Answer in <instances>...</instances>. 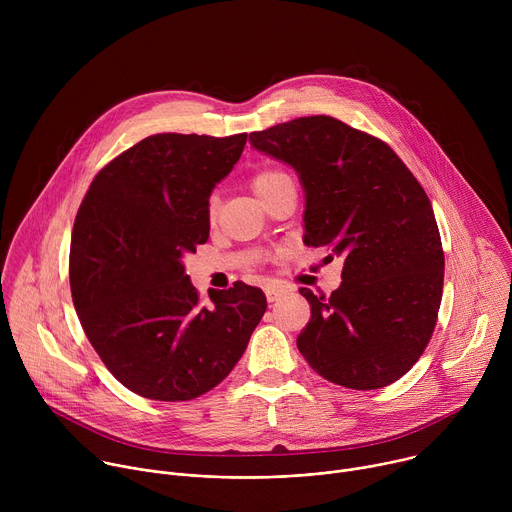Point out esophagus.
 I'll list each match as a JSON object with an SVG mask.
<instances>
[{
  "instance_id": "obj_1",
  "label": "esophagus",
  "mask_w": 512,
  "mask_h": 512,
  "mask_svg": "<svg viewBox=\"0 0 512 512\" xmlns=\"http://www.w3.org/2000/svg\"><path fill=\"white\" fill-rule=\"evenodd\" d=\"M285 285L277 283V281H271L265 285V296H267V302H277L281 296H285Z\"/></svg>"
}]
</instances>
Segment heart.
<instances>
[{"instance_id":"b5f03b06","label":"heart","mask_w":512,"mask_h":512,"mask_svg":"<svg viewBox=\"0 0 512 512\" xmlns=\"http://www.w3.org/2000/svg\"><path fill=\"white\" fill-rule=\"evenodd\" d=\"M287 180H291V178H289L283 170L265 168V170H259L257 174H253V178H251V188H253V192L257 194V198L263 202V200H267V198H269L283 182H287ZM206 212H208L210 221H214V218H216V200H214V198H210Z\"/></svg>"}]
</instances>
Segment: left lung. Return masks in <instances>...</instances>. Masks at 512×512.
I'll return each mask as SVG.
<instances>
[{"mask_svg": "<svg viewBox=\"0 0 512 512\" xmlns=\"http://www.w3.org/2000/svg\"><path fill=\"white\" fill-rule=\"evenodd\" d=\"M249 141L298 172L304 243L344 257L330 296L300 289L312 308L302 356L348 389L395 383L423 354L442 304L444 249L425 190L385 141L328 115L253 131Z\"/></svg>", "mask_w": 512, "mask_h": 512, "instance_id": "left-lung-1", "label": "left lung"}]
</instances>
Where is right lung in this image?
I'll use <instances>...</instances> for the list:
<instances>
[{"mask_svg": "<svg viewBox=\"0 0 512 512\" xmlns=\"http://www.w3.org/2000/svg\"><path fill=\"white\" fill-rule=\"evenodd\" d=\"M247 133H156L91 182L70 239V291L111 375L156 401H190L221 383L267 300L237 281L202 306L182 257L208 241V196L239 162Z\"/></svg>", "mask_w": 512, "mask_h": 512, "instance_id": "right-lung-1", "label": "right lung"}]
</instances>
